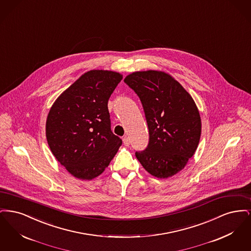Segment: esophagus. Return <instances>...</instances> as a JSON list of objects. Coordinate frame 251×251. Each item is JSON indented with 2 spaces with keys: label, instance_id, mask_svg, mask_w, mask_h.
<instances>
[{
  "label": "esophagus",
  "instance_id": "34e87169",
  "mask_svg": "<svg viewBox=\"0 0 251 251\" xmlns=\"http://www.w3.org/2000/svg\"><path fill=\"white\" fill-rule=\"evenodd\" d=\"M122 141H123V143L125 146H129L130 145V139L127 137V136H124L123 138H122Z\"/></svg>",
  "mask_w": 251,
  "mask_h": 251
}]
</instances>
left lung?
<instances>
[{
    "instance_id": "8db88e82",
    "label": "left lung",
    "mask_w": 251,
    "mask_h": 251,
    "mask_svg": "<svg viewBox=\"0 0 251 251\" xmlns=\"http://www.w3.org/2000/svg\"><path fill=\"white\" fill-rule=\"evenodd\" d=\"M124 82L139 97L149 127V145L135 152L137 160L157 178L177 174L201 139V120L193 98L166 72H132Z\"/></svg>"
}]
</instances>
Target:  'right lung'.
<instances>
[{
	"label": "right lung",
	"instance_id": "add662e5",
	"mask_svg": "<svg viewBox=\"0 0 251 251\" xmlns=\"http://www.w3.org/2000/svg\"><path fill=\"white\" fill-rule=\"evenodd\" d=\"M122 80L119 72H85L56 99L46 121V136L60 164L81 179L100 175L122 140L111 131L108 100Z\"/></svg>",
	"mask_w": 251,
	"mask_h": 251
}]
</instances>
